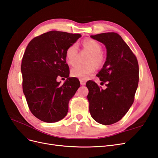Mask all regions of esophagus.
Returning <instances> with one entry per match:
<instances>
[{
    "instance_id": "esophagus-1",
    "label": "esophagus",
    "mask_w": 158,
    "mask_h": 158,
    "mask_svg": "<svg viewBox=\"0 0 158 158\" xmlns=\"http://www.w3.org/2000/svg\"><path fill=\"white\" fill-rule=\"evenodd\" d=\"M80 84L82 85H85V82L84 80H80Z\"/></svg>"
}]
</instances>
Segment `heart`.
Returning <instances> with one entry per match:
<instances>
[{
  "mask_svg": "<svg viewBox=\"0 0 158 158\" xmlns=\"http://www.w3.org/2000/svg\"><path fill=\"white\" fill-rule=\"evenodd\" d=\"M82 47L89 52L85 64H75L70 69V74L73 77L80 79H86L92 74L95 66L102 67L105 63V57L102 53L103 47L99 42L92 39H85L81 43ZM78 47L76 44H72L65 51L66 61L69 64H73L77 59Z\"/></svg>",
  "mask_w": 158,
  "mask_h": 158,
  "instance_id": "b5f03b06",
  "label": "heart"
}]
</instances>
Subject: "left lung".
Masks as SVG:
<instances>
[{"label":"left lung","mask_w":158,"mask_h":158,"mask_svg":"<svg viewBox=\"0 0 158 158\" xmlns=\"http://www.w3.org/2000/svg\"><path fill=\"white\" fill-rule=\"evenodd\" d=\"M91 37L106 47V61L97 76L107 88L103 89L92 80L87 82L89 113L96 122L112 125L125 115L135 100L139 80L138 60L117 33H103Z\"/></svg>","instance_id":"8db88e82"}]
</instances>
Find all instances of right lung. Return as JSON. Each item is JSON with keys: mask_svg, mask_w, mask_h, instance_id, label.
<instances>
[{"mask_svg": "<svg viewBox=\"0 0 158 158\" xmlns=\"http://www.w3.org/2000/svg\"><path fill=\"white\" fill-rule=\"evenodd\" d=\"M82 36L78 33L51 31L33 38L23 54L22 88L31 113L40 120L55 123L68 113L69 103L80 87L76 78H69L65 51ZM67 77L63 85L56 79Z\"/></svg>", "mask_w": 158, "mask_h": 158, "instance_id": "1", "label": "right lung"}]
</instances>
